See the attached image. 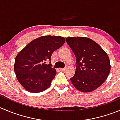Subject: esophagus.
Masks as SVG:
<instances>
[{"label": "esophagus", "mask_w": 120, "mask_h": 120, "mask_svg": "<svg viewBox=\"0 0 120 120\" xmlns=\"http://www.w3.org/2000/svg\"><path fill=\"white\" fill-rule=\"evenodd\" d=\"M60 70H61V71H64V70H66V69H65V68H64V69H62V68H60Z\"/></svg>", "instance_id": "esophagus-1"}]
</instances>
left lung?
<instances>
[{"mask_svg": "<svg viewBox=\"0 0 120 120\" xmlns=\"http://www.w3.org/2000/svg\"><path fill=\"white\" fill-rule=\"evenodd\" d=\"M66 42L76 60V70L70 79L72 84L82 92L95 90L106 80L110 72L107 52L89 38L68 37Z\"/></svg>", "mask_w": 120, "mask_h": 120, "instance_id": "8db88e82", "label": "left lung"}]
</instances>
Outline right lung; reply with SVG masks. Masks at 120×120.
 <instances>
[{
	"mask_svg": "<svg viewBox=\"0 0 120 120\" xmlns=\"http://www.w3.org/2000/svg\"><path fill=\"white\" fill-rule=\"evenodd\" d=\"M64 42L63 37L42 36L32 40L18 54L15 60V73L26 90L39 93L50 87L56 74L51 67V56ZM49 61L50 64L47 63Z\"/></svg>",
	"mask_w": 120,
	"mask_h": 120,
	"instance_id": "add662e5",
	"label": "right lung"
}]
</instances>
